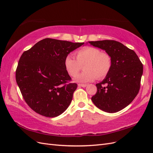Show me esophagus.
I'll list each match as a JSON object with an SVG mask.
<instances>
[{"label": "esophagus", "mask_w": 153, "mask_h": 153, "mask_svg": "<svg viewBox=\"0 0 153 153\" xmlns=\"http://www.w3.org/2000/svg\"><path fill=\"white\" fill-rule=\"evenodd\" d=\"M78 87H85L87 86V84H79L78 85Z\"/></svg>", "instance_id": "obj_1"}]
</instances>
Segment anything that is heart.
Instances as JSON below:
<instances>
[{"instance_id": "1", "label": "heart", "mask_w": 153, "mask_h": 153, "mask_svg": "<svg viewBox=\"0 0 153 153\" xmlns=\"http://www.w3.org/2000/svg\"><path fill=\"white\" fill-rule=\"evenodd\" d=\"M76 59L68 55L64 59V65L66 71L71 76H75L79 71L81 65L85 63V72L74 78V81L86 83L96 78L102 79L108 75L112 67V59L110 55L95 47H86L75 52Z\"/></svg>"}]
</instances>
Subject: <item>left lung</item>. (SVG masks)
Segmentation results:
<instances>
[{
    "mask_svg": "<svg viewBox=\"0 0 153 153\" xmlns=\"http://www.w3.org/2000/svg\"><path fill=\"white\" fill-rule=\"evenodd\" d=\"M88 43L105 50L112 59L108 74L96 85L97 92L91 98L92 101L104 112H119L130 104L139 91L142 64L133 50L118 41L103 40Z\"/></svg>",
    "mask_w": 153,
    "mask_h": 153,
    "instance_id": "1",
    "label": "left lung"
}]
</instances>
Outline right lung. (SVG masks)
Segmentation results:
<instances>
[{
	"mask_svg": "<svg viewBox=\"0 0 153 153\" xmlns=\"http://www.w3.org/2000/svg\"><path fill=\"white\" fill-rule=\"evenodd\" d=\"M84 44L46 38L22 53L16 80L25 102L36 113L55 117L70 105L77 84H68L71 78L64 61Z\"/></svg>",
	"mask_w": 153,
	"mask_h": 153,
	"instance_id": "right-lung-1",
	"label": "right lung"
}]
</instances>
